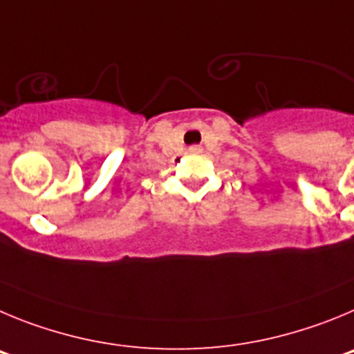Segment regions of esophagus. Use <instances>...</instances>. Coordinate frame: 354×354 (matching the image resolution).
Returning <instances> with one entry per match:
<instances>
[{"label": "esophagus", "instance_id": "esophagus-1", "mask_svg": "<svg viewBox=\"0 0 354 354\" xmlns=\"http://www.w3.org/2000/svg\"><path fill=\"white\" fill-rule=\"evenodd\" d=\"M190 151H199V148H197V146H192V148H190Z\"/></svg>", "mask_w": 354, "mask_h": 354}]
</instances>
